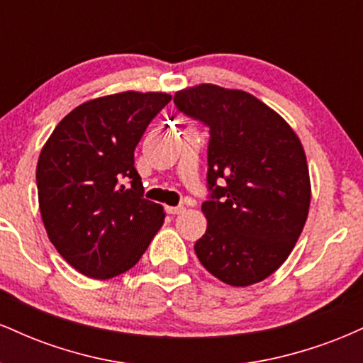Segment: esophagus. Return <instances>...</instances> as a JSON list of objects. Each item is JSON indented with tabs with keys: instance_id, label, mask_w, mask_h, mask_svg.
Masks as SVG:
<instances>
[{
	"instance_id": "obj_1",
	"label": "esophagus",
	"mask_w": 363,
	"mask_h": 363,
	"mask_svg": "<svg viewBox=\"0 0 363 363\" xmlns=\"http://www.w3.org/2000/svg\"><path fill=\"white\" fill-rule=\"evenodd\" d=\"M184 210H186L184 206H165V211H167L169 215H179V213H182Z\"/></svg>"
}]
</instances>
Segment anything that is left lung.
Returning a JSON list of instances; mask_svg holds the SVG:
<instances>
[{"label":"left lung","instance_id":"obj_1","mask_svg":"<svg viewBox=\"0 0 363 363\" xmlns=\"http://www.w3.org/2000/svg\"><path fill=\"white\" fill-rule=\"evenodd\" d=\"M177 109L210 128L206 232L199 262L232 286L273 274L290 256L311 206L303 147L290 124L244 90L201 83L174 95Z\"/></svg>","mask_w":363,"mask_h":363}]
</instances>
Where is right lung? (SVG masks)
<instances>
[{
    "mask_svg": "<svg viewBox=\"0 0 363 363\" xmlns=\"http://www.w3.org/2000/svg\"><path fill=\"white\" fill-rule=\"evenodd\" d=\"M164 91H121L74 107L40 150V216L77 272L109 280L131 269L160 230L162 205L143 198L135 148L170 102Z\"/></svg>",
    "mask_w": 363,
    "mask_h": 363,
    "instance_id": "1",
    "label": "right lung"
}]
</instances>
